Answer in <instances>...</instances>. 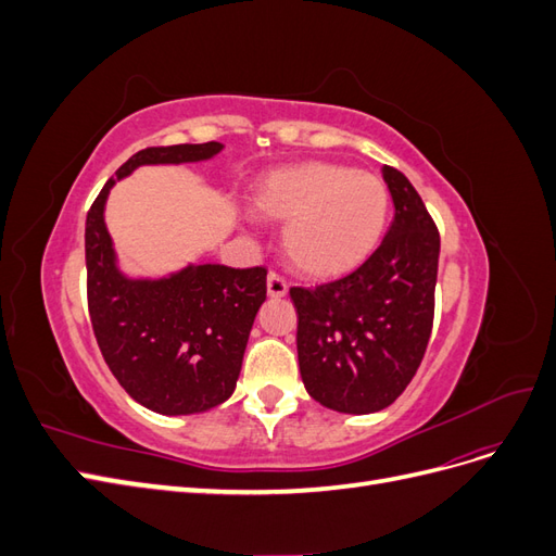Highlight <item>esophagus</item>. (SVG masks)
<instances>
[{
	"label": "esophagus",
	"mask_w": 556,
	"mask_h": 556,
	"mask_svg": "<svg viewBox=\"0 0 556 556\" xmlns=\"http://www.w3.org/2000/svg\"><path fill=\"white\" fill-rule=\"evenodd\" d=\"M288 280H285L282 276H278V274H268V278H266V292H268V296L271 299H280V296H285L288 294Z\"/></svg>",
	"instance_id": "esophagus-1"
}]
</instances>
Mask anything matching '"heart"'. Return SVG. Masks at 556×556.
Wrapping results in <instances>:
<instances>
[{"mask_svg": "<svg viewBox=\"0 0 556 556\" xmlns=\"http://www.w3.org/2000/svg\"><path fill=\"white\" fill-rule=\"evenodd\" d=\"M260 220L282 227L296 274L333 280L359 268L380 243L390 211L384 182L333 162H304L264 176L250 194Z\"/></svg>", "mask_w": 556, "mask_h": 556, "instance_id": "1", "label": "heart"}]
</instances>
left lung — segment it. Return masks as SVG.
I'll return each mask as SVG.
<instances>
[{
    "label": "left lung",
    "mask_w": 556,
    "mask_h": 556,
    "mask_svg": "<svg viewBox=\"0 0 556 556\" xmlns=\"http://www.w3.org/2000/svg\"><path fill=\"white\" fill-rule=\"evenodd\" d=\"M394 220L355 271L315 288H292L301 380L323 406L378 413L406 390L433 327L441 237L422 197L382 166Z\"/></svg>",
    "instance_id": "obj_1"
}]
</instances>
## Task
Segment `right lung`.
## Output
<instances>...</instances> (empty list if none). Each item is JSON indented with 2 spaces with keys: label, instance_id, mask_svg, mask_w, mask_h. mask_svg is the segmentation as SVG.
Here are the masks:
<instances>
[{
  "label": "right lung",
  "instance_id": "1",
  "mask_svg": "<svg viewBox=\"0 0 556 556\" xmlns=\"http://www.w3.org/2000/svg\"><path fill=\"white\" fill-rule=\"evenodd\" d=\"M223 143L155 146L131 155L115 178L141 164L217 155ZM113 178L86 220L88 311L99 350L123 390L148 410L192 415L215 408L237 387L248 336L266 299V268L197 264L162 280H131L115 266L104 225Z\"/></svg>",
  "mask_w": 556,
  "mask_h": 556
}]
</instances>
